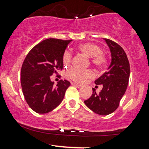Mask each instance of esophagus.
<instances>
[{"label":"esophagus","mask_w":149,"mask_h":149,"mask_svg":"<svg viewBox=\"0 0 149 149\" xmlns=\"http://www.w3.org/2000/svg\"><path fill=\"white\" fill-rule=\"evenodd\" d=\"M73 86H75L78 87V88H81V86L80 85V84H73Z\"/></svg>","instance_id":"34e87169"}]
</instances>
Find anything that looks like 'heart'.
<instances>
[{
  "instance_id": "b5f03b06",
  "label": "heart",
  "mask_w": 149,
  "mask_h": 149,
  "mask_svg": "<svg viewBox=\"0 0 149 149\" xmlns=\"http://www.w3.org/2000/svg\"><path fill=\"white\" fill-rule=\"evenodd\" d=\"M78 49L81 52L88 58H91V62L97 68H102L106 63V57L101 52L100 47L97 45L90 42H85L80 44ZM70 62V54L67 53L63 57L64 65H67ZM68 76L70 79L79 83H82L87 79H91L94 76V73L91 70H81L77 68H72L68 72Z\"/></svg>"
}]
</instances>
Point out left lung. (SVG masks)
<instances>
[{
	"mask_svg": "<svg viewBox=\"0 0 149 149\" xmlns=\"http://www.w3.org/2000/svg\"><path fill=\"white\" fill-rule=\"evenodd\" d=\"M111 52V63L107 71L94 81L102 85L99 94L93 88L91 97L84 101L91 110L100 115L112 113L119 106L122 97L127 89L130 77V64L124 49L118 44L104 39Z\"/></svg>",
	"mask_w": 149,
	"mask_h": 149,
	"instance_id": "1",
	"label": "left lung"
}]
</instances>
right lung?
<instances>
[{
	"label": "right lung",
	"instance_id": "1",
	"mask_svg": "<svg viewBox=\"0 0 149 149\" xmlns=\"http://www.w3.org/2000/svg\"><path fill=\"white\" fill-rule=\"evenodd\" d=\"M71 41L47 39L34 46L24 61L22 91L28 105L37 113H48L56 108L70 85L68 81L61 80L55 86L50 76L63 68L64 52Z\"/></svg>",
	"mask_w": 149,
	"mask_h": 149
}]
</instances>
